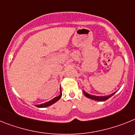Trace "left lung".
Segmentation results:
<instances>
[{"instance_id": "left-lung-1", "label": "left lung", "mask_w": 135, "mask_h": 135, "mask_svg": "<svg viewBox=\"0 0 135 135\" xmlns=\"http://www.w3.org/2000/svg\"><path fill=\"white\" fill-rule=\"evenodd\" d=\"M115 92H113V93L111 94L110 95L108 96H96L93 95V94H90L87 93V92L84 90V94L85 97L90 98V99H92V100H97V101H105V100H107L108 98H109L110 97H111L113 95H114L115 94Z\"/></svg>"}]
</instances>
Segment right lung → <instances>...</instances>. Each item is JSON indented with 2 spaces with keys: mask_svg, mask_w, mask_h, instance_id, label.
Returning a JSON list of instances; mask_svg holds the SVG:
<instances>
[{
  "mask_svg": "<svg viewBox=\"0 0 135 135\" xmlns=\"http://www.w3.org/2000/svg\"><path fill=\"white\" fill-rule=\"evenodd\" d=\"M60 95L58 96V97H55V98H54L53 99H51V100H50V101L46 102V103H43V104H40V105H36V106H37V107H39V108H44V107H49V106H50V105L54 104V103L58 101L60 98H61V97H62L61 88H60Z\"/></svg>",
  "mask_w": 135,
  "mask_h": 135,
  "instance_id": "1",
  "label": "right lung"
}]
</instances>
